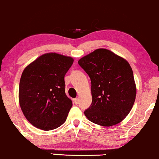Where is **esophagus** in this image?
<instances>
[{
    "label": "esophagus",
    "instance_id": "1",
    "mask_svg": "<svg viewBox=\"0 0 159 159\" xmlns=\"http://www.w3.org/2000/svg\"><path fill=\"white\" fill-rule=\"evenodd\" d=\"M74 102L75 105H77L79 103V98H75V99H74Z\"/></svg>",
    "mask_w": 159,
    "mask_h": 159
}]
</instances>
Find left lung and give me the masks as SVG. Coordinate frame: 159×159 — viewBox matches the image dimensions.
<instances>
[{
	"label": "left lung",
	"mask_w": 159,
	"mask_h": 159,
	"mask_svg": "<svg viewBox=\"0 0 159 159\" xmlns=\"http://www.w3.org/2000/svg\"><path fill=\"white\" fill-rule=\"evenodd\" d=\"M90 78L92 103L84 112L95 124L111 127L122 122L134 105L137 88L127 60L107 49H98L79 60Z\"/></svg>",
	"instance_id": "1"
}]
</instances>
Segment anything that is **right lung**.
<instances>
[{
	"label": "right lung",
	"mask_w": 159,
	"mask_h": 159,
	"mask_svg": "<svg viewBox=\"0 0 159 159\" xmlns=\"http://www.w3.org/2000/svg\"><path fill=\"white\" fill-rule=\"evenodd\" d=\"M73 62L72 57L50 52L25 68L20 80L19 102L34 127L52 130L66 120L73 104L65 93L64 76Z\"/></svg>",
	"instance_id": "obj_1"
}]
</instances>
